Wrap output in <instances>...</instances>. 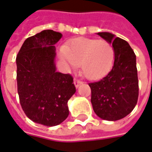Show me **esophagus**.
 <instances>
[{"instance_id": "obj_1", "label": "esophagus", "mask_w": 152, "mask_h": 152, "mask_svg": "<svg viewBox=\"0 0 152 152\" xmlns=\"http://www.w3.org/2000/svg\"><path fill=\"white\" fill-rule=\"evenodd\" d=\"M81 84H82V81H80V80H79L74 79V85H75V86H76V88L79 87L80 85H81Z\"/></svg>"}]
</instances>
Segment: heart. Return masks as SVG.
<instances>
[{
  "instance_id": "obj_1",
  "label": "heart",
  "mask_w": 152,
  "mask_h": 152,
  "mask_svg": "<svg viewBox=\"0 0 152 152\" xmlns=\"http://www.w3.org/2000/svg\"><path fill=\"white\" fill-rule=\"evenodd\" d=\"M60 57L70 69L80 64L83 75L97 80L107 74L113 66L115 52L113 46L104 40L79 38L67 48H62Z\"/></svg>"
}]
</instances>
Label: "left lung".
I'll use <instances>...</instances> for the list:
<instances>
[{
    "label": "left lung",
    "instance_id": "8db88e82",
    "mask_svg": "<svg viewBox=\"0 0 152 152\" xmlns=\"http://www.w3.org/2000/svg\"><path fill=\"white\" fill-rule=\"evenodd\" d=\"M99 36L112 44L115 57L113 67L101 80L88 84L91 102L96 115L103 120L117 121L127 116L139 96L136 56L127 42L109 32Z\"/></svg>",
    "mask_w": 152,
    "mask_h": 152
}]
</instances>
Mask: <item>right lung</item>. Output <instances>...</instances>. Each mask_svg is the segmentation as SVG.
Masks as SVG:
<instances>
[{"label": "right lung", "mask_w": 152, "mask_h": 152, "mask_svg": "<svg viewBox=\"0 0 152 152\" xmlns=\"http://www.w3.org/2000/svg\"><path fill=\"white\" fill-rule=\"evenodd\" d=\"M62 36L52 30H42L25 40L16 58L22 110L30 120L47 126L67 118V102L76 93L71 75L56 72L55 45Z\"/></svg>", "instance_id": "obj_1"}]
</instances>
